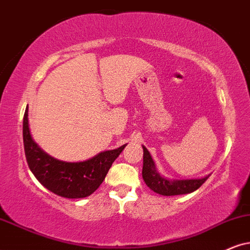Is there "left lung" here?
Wrapping results in <instances>:
<instances>
[{
  "label": "left lung",
  "mask_w": 250,
  "mask_h": 250,
  "mask_svg": "<svg viewBox=\"0 0 250 250\" xmlns=\"http://www.w3.org/2000/svg\"><path fill=\"white\" fill-rule=\"evenodd\" d=\"M143 146V169L142 176L151 190L163 196H175L190 194L207 181L210 174L198 179H169L158 172L156 164L147 148Z\"/></svg>",
  "instance_id": "left-lung-1"
}]
</instances>
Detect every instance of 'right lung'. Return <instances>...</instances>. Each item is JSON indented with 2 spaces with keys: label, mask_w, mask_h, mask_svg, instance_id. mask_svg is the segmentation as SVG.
Segmentation results:
<instances>
[{
  "label": "right lung",
  "mask_w": 250,
  "mask_h": 250,
  "mask_svg": "<svg viewBox=\"0 0 250 250\" xmlns=\"http://www.w3.org/2000/svg\"><path fill=\"white\" fill-rule=\"evenodd\" d=\"M23 141L31 172L43 187L65 198H83L99 188L125 145L103 151L84 162H63L49 156L38 145L28 127V108L23 120Z\"/></svg>",
  "instance_id": "1"
}]
</instances>
